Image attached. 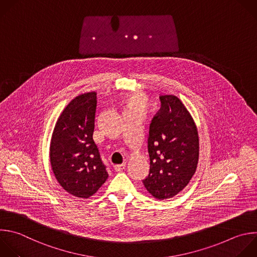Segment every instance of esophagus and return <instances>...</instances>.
Returning a JSON list of instances; mask_svg holds the SVG:
<instances>
[{
	"label": "esophagus",
	"instance_id": "obj_1",
	"mask_svg": "<svg viewBox=\"0 0 257 257\" xmlns=\"http://www.w3.org/2000/svg\"><path fill=\"white\" fill-rule=\"evenodd\" d=\"M125 166H126V163L124 162V163H122V164H117V165H115L114 168H115L116 172H122L123 169H125Z\"/></svg>",
	"mask_w": 257,
	"mask_h": 257
}]
</instances>
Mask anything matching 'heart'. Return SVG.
<instances>
[{"instance_id":"b5f03b06","label":"heart","mask_w":257,"mask_h":257,"mask_svg":"<svg viewBox=\"0 0 257 257\" xmlns=\"http://www.w3.org/2000/svg\"><path fill=\"white\" fill-rule=\"evenodd\" d=\"M149 105L148 99L146 96H144L143 94L137 93L132 95L126 104V109H132V110H137L140 112H145L147 107Z\"/></svg>"}]
</instances>
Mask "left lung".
<instances>
[{"instance_id":"8db88e82","label":"left lung","mask_w":257,"mask_h":257,"mask_svg":"<svg viewBox=\"0 0 257 257\" xmlns=\"http://www.w3.org/2000/svg\"><path fill=\"white\" fill-rule=\"evenodd\" d=\"M161 107L153 117L148 134L150 169L143 180L147 192L158 200L183 191L196 173L199 134L190 112L174 95L159 97Z\"/></svg>"}]
</instances>
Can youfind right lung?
I'll return each instance as SVG.
<instances>
[{"label": "right lung", "mask_w": 257, "mask_h": 257, "mask_svg": "<svg viewBox=\"0 0 257 257\" xmlns=\"http://www.w3.org/2000/svg\"><path fill=\"white\" fill-rule=\"evenodd\" d=\"M97 93L75 97L59 116L50 142L55 179L68 194L88 199L108 179L106 165L94 142Z\"/></svg>", "instance_id": "1"}]
</instances>
